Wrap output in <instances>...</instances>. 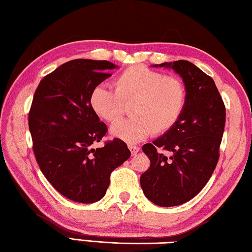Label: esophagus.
<instances>
[{
	"label": "esophagus",
	"instance_id": "1",
	"mask_svg": "<svg viewBox=\"0 0 252 252\" xmlns=\"http://www.w3.org/2000/svg\"><path fill=\"white\" fill-rule=\"evenodd\" d=\"M128 148H129L131 155H136L139 151V147L134 146V145H128Z\"/></svg>",
	"mask_w": 252,
	"mask_h": 252
}]
</instances>
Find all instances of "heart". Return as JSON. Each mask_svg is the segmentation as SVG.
Masks as SVG:
<instances>
[{
    "mask_svg": "<svg viewBox=\"0 0 252 252\" xmlns=\"http://www.w3.org/2000/svg\"><path fill=\"white\" fill-rule=\"evenodd\" d=\"M114 89L98 84L90 93L94 113L107 123L120 120L129 104L131 115L113 125L111 134L127 142H138L151 132L160 135L171 129L181 116L187 91L179 79L167 77L142 65L125 69L114 80Z\"/></svg>",
    "mask_w": 252,
    "mask_h": 252,
    "instance_id": "b5f03b06",
    "label": "heart"
}]
</instances>
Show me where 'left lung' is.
Segmentation results:
<instances>
[{"label":"left lung","mask_w":252,"mask_h":252,"mask_svg":"<svg viewBox=\"0 0 252 252\" xmlns=\"http://www.w3.org/2000/svg\"><path fill=\"white\" fill-rule=\"evenodd\" d=\"M172 68L187 91L175 125L153 144L142 146L150 167L140 177L146 197L170 207L188 202L205 187L220 158L226 108L214 80L187 60L155 64Z\"/></svg>","instance_id":"obj_1"}]
</instances>
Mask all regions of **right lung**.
Returning a JSON list of instances; mask_svg holds the SVG:
<instances>
[{"label":"right lung","instance_id":"right-lung-1","mask_svg":"<svg viewBox=\"0 0 252 252\" xmlns=\"http://www.w3.org/2000/svg\"><path fill=\"white\" fill-rule=\"evenodd\" d=\"M115 68L106 60L68 61L42 78L32 97L28 127L37 163L52 187L71 201L101 200L112 171L130 157L118 138L102 148L92 147L107 127L90 105V93Z\"/></svg>","mask_w":252,"mask_h":252}]
</instances>
